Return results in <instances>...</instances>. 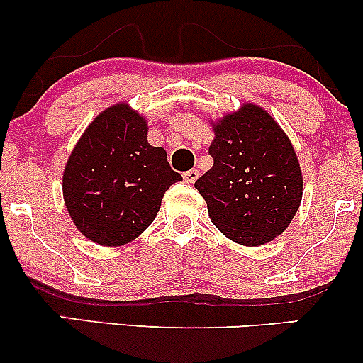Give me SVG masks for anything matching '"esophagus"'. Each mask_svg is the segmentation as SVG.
Masks as SVG:
<instances>
[{"label":"esophagus","mask_w":363,"mask_h":363,"mask_svg":"<svg viewBox=\"0 0 363 363\" xmlns=\"http://www.w3.org/2000/svg\"><path fill=\"white\" fill-rule=\"evenodd\" d=\"M184 181L186 182H189V184H193V182L196 181V179L199 177V172L196 169H191V170H187V172H184Z\"/></svg>","instance_id":"1"}]
</instances>
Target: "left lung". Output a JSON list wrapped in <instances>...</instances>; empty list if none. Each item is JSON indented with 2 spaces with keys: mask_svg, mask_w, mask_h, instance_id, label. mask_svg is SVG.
Returning <instances> with one entry per match:
<instances>
[{
  "mask_svg": "<svg viewBox=\"0 0 363 363\" xmlns=\"http://www.w3.org/2000/svg\"><path fill=\"white\" fill-rule=\"evenodd\" d=\"M213 167L194 187L210 218L244 245L273 240L289 227L302 199V172L281 128L251 104L225 116L208 150Z\"/></svg>",
  "mask_w": 363,
  "mask_h": 363,
  "instance_id": "left-lung-1",
  "label": "left lung"
}]
</instances>
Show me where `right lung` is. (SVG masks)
<instances>
[{
	"label": "right lung",
	"mask_w": 363,
	"mask_h": 363,
	"mask_svg": "<svg viewBox=\"0 0 363 363\" xmlns=\"http://www.w3.org/2000/svg\"><path fill=\"white\" fill-rule=\"evenodd\" d=\"M147 133L145 119L119 104L86 128L72 152L62 194L77 228L94 242L136 239L155 220L165 191L182 181Z\"/></svg>",
	"instance_id": "add662e5"
}]
</instances>
